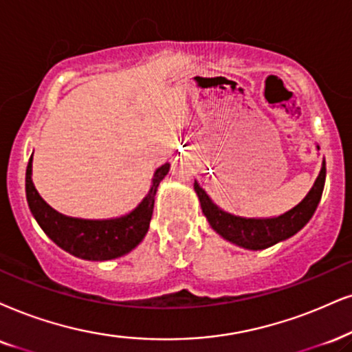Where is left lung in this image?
I'll list each match as a JSON object with an SVG mask.
<instances>
[{
	"label": "left lung",
	"mask_w": 352,
	"mask_h": 352,
	"mask_svg": "<svg viewBox=\"0 0 352 352\" xmlns=\"http://www.w3.org/2000/svg\"><path fill=\"white\" fill-rule=\"evenodd\" d=\"M324 177H327V167L323 161L322 170L309 195L291 211L278 217H271V219H245V217L229 214L209 199L197 182H195V191L198 193L204 216L217 234L239 247L248 248V250H263L281 240L292 237L310 221L322 199Z\"/></svg>",
	"instance_id": "8db88e82"
}]
</instances>
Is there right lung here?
<instances>
[{
	"instance_id": "add662e5",
	"label": "right lung",
	"mask_w": 352,
	"mask_h": 352,
	"mask_svg": "<svg viewBox=\"0 0 352 352\" xmlns=\"http://www.w3.org/2000/svg\"><path fill=\"white\" fill-rule=\"evenodd\" d=\"M168 167V164H164L155 170L153 186L140 206L118 219L87 221L56 212L40 198L32 184V155L25 170V195L38 226L58 247L84 260H113L131 252L144 239L153 217L155 191L161 180L167 175Z\"/></svg>"
}]
</instances>
